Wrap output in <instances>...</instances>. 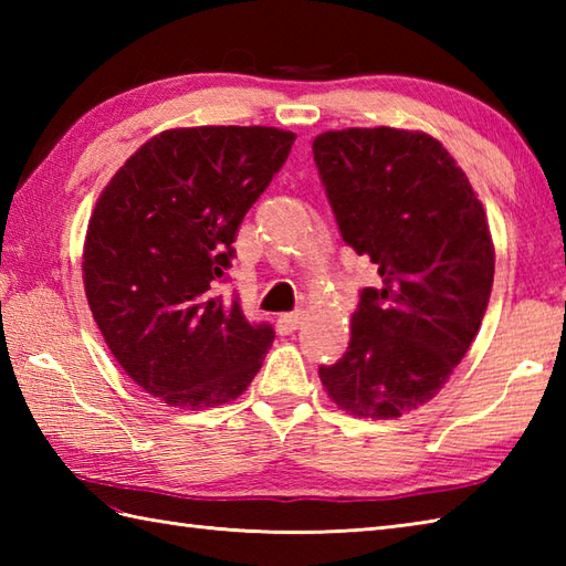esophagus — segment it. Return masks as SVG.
<instances>
[{
    "mask_svg": "<svg viewBox=\"0 0 566 566\" xmlns=\"http://www.w3.org/2000/svg\"><path fill=\"white\" fill-rule=\"evenodd\" d=\"M302 318H304L302 311H294V314H282L280 318H276V331H280L282 335H292L298 328Z\"/></svg>",
    "mask_w": 566,
    "mask_h": 566,
    "instance_id": "esophagus-1",
    "label": "esophagus"
}]
</instances>
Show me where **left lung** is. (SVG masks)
<instances>
[{
  "label": "left lung",
  "instance_id": "obj_1",
  "mask_svg": "<svg viewBox=\"0 0 566 566\" xmlns=\"http://www.w3.org/2000/svg\"><path fill=\"white\" fill-rule=\"evenodd\" d=\"M340 235L377 264L347 353L318 369L331 399L389 420L436 399L486 314L496 252L462 167L423 130L345 128L314 140Z\"/></svg>",
  "mask_w": 566,
  "mask_h": 566
}]
</instances>
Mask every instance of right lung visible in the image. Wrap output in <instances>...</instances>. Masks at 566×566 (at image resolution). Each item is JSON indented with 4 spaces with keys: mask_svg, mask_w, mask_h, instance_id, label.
Wrapping results in <instances>:
<instances>
[{
    "mask_svg": "<svg viewBox=\"0 0 566 566\" xmlns=\"http://www.w3.org/2000/svg\"><path fill=\"white\" fill-rule=\"evenodd\" d=\"M294 138L270 126L163 130L97 199L82 252L87 304L116 363L167 406L233 401L262 367L272 326L248 323L211 286Z\"/></svg>",
    "mask_w": 566,
    "mask_h": 566,
    "instance_id": "add662e5",
    "label": "right lung"
}]
</instances>
